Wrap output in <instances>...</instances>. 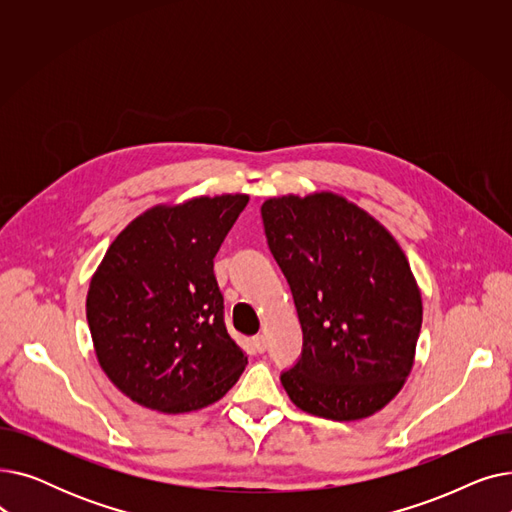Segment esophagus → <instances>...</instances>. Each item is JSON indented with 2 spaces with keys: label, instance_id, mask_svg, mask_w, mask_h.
I'll return each mask as SVG.
<instances>
[{
  "label": "esophagus",
  "instance_id": "1",
  "mask_svg": "<svg viewBox=\"0 0 512 512\" xmlns=\"http://www.w3.org/2000/svg\"><path fill=\"white\" fill-rule=\"evenodd\" d=\"M265 346H267V344H265V338H263V336H255V338H253V348H255L257 353H263Z\"/></svg>",
  "mask_w": 512,
  "mask_h": 512
}]
</instances>
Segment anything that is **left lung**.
Listing matches in <instances>:
<instances>
[{"mask_svg":"<svg viewBox=\"0 0 512 512\" xmlns=\"http://www.w3.org/2000/svg\"><path fill=\"white\" fill-rule=\"evenodd\" d=\"M267 245L292 290L303 353L280 380L301 411L357 421L405 386L421 332V292L396 238L334 193L261 205Z\"/></svg>","mask_w":512,"mask_h":512,"instance_id":"obj_1","label":"left lung"}]
</instances>
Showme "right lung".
Instances as JSON below:
<instances>
[{
    "label": "right lung",
    "instance_id": "right-lung-1",
    "mask_svg": "<svg viewBox=\"0 0 512 512\" xmlns=\"http://www.w3.org/2000/svg\"><path fill=\"white\" fill-rule=\"evenodd\" d=\"M249 195L155 205L107 249L87 294L95 355L141 407L188 413L220 400L247 355L224 324L213 257Z\"/></svg>",
    "mask_w": 512,
    "mask_h": 512
}]
</instances>
